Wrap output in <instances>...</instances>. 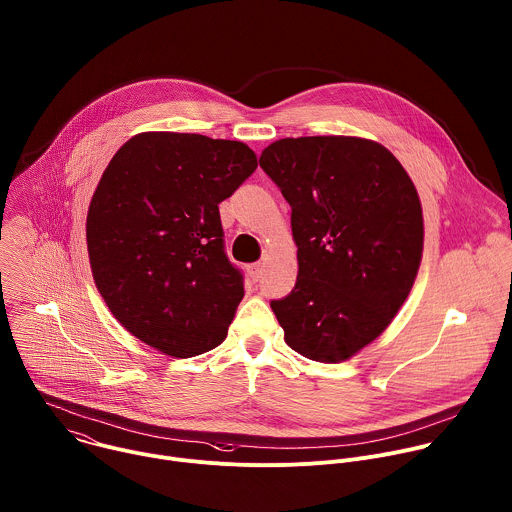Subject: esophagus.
Segmentation results:
<instances>
[{"instance_id": "obj_1", "label": "esophagus", "mask_w": 512, "mask_h": 512, "mask_svg": "<svg viewBox=\"0 0 512 512\" xmlns=\"http://www.w3.org/2000/svg\"><path fill=\"white\" fill-rule=\"evenodd\" d=\"M247 273H249L251 281H259L261 275H263V265L261 263H253V265L247 267Z\"/></svg>"}]
</instances>
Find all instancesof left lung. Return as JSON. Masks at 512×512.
<instances>
[{
  "label": "left lung",
  "instance_id": "obj_1",
  "mask_svg": "<svg viewBox=\"0 0 512 512\" xmlns=\"http://www.w3.org/2000/svg\"><path fill=\"white\" fill-rule=\"evenodd\" d=\"M259 166L291 207L297 281L271 299L285 342L337 364L388 327L420 267L424 223L414 183L378 142L301 136L269 144Z\"/></svg>",
  "mask_w": 512,
  "mask_h": 512
}]
</instances>
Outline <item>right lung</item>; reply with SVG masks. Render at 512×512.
<instances>
[{
    "label": "right lung",
    "instance_id": "obj_1",
    "mask_svg": "<svg viewBox=\"0 0 512 512\" xmlns=\"http://www.w3.org/2000/svg\"><path fill=\"white\" fill-rule=\"evenodd\" d=\"M257 168L237 140L144 132L112 156L92 197V275L114 317L150 348L193 358L217 348L243 299L219 203Z\"/></svg>",
    "mask_w": 512,
    "mask_h": 512
}]
</instances>
